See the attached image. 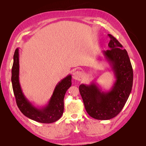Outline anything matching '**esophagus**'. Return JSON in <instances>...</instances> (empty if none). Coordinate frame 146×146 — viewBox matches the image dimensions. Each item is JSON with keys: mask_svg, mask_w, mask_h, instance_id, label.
<instances>
[{"mask_svg": "<svg viewBox=\"0 0 146 146\" xmlns=\"http://www.w3.org/2000/svg\"><path fill=\"white\" fill-rule=\"evenodd\" d=\"M83 77V73L80 70H76L74 71L72 74V78L74 80H81Z\"/></svg>", "mask_w": 146, "mask_h": 146, "instance_id": "34e87169", "label": "esophagus"}]
</instances>
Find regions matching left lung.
<instances>
[{
  "mask_svg": "<svg viewBox=\"0 0 146 146\" xmlns=\"http://www.w3.org/2000/svg\"><path fill=\"white\" fill-rule=\"evenodd\" d=\"M108 36L110 50L102 53L115 76L113 86L106 92L94 82L79 86L86 112L98 120H108L116 116L124 107L133 86V69L127 52L111 35L108 34Z\"/></svg>",
  "mask_w": 146,
  "mask_h": 146,
  "instance_id": "8db88e82",
  "label": "left lung"
}]
</instances>
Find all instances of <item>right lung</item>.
Returning <instances> with one entry per match:
<instances>
[{
  "mask_svg": "<svg viewBox=\"0 0 146 146\" xmlns=\"http://www.w3.org/2000/svg\"><path fill=\"white\" fill-rule=\"evenodd\" d=\"M19 74V48H17L13 56L11 82L17 107L24 115L36 122L49 123L58 121L63 113L66 92L71 86V75H68L57 84L46 106L38 108L35 107L24 96L20 85Z\"/></svg>",
  "mask_w": 146,
  "mask_h": 146,
  "instance_id": "obj_1",
  "label": "right lung"
}]
</instances>
